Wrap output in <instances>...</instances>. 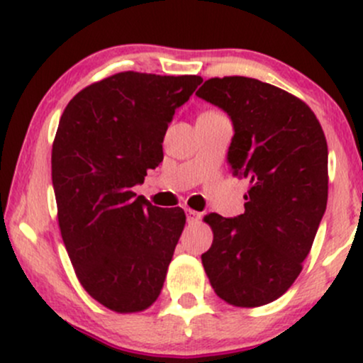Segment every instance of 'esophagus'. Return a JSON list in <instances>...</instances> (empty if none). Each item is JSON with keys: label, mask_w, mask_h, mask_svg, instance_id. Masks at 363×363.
Segmentation results:
<instances>
[{"label": "esophagus", "mask_w": 363, "mask_h": 363, "mask_svg": "<svg viewBox=\"0 0 363 363\" xmlns=\"http://www.w3.org/2000/svg\"><path fill=\"white\" fill-rule=\"evenodd\" d=\"M186 215H187V223H196L199 220V216H201V215L198 213V211L191 210V208H187Z\"/></svg>", "instance_id": "1"}]
</instances>
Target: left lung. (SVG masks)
Segmentation results:
<instances>
[{
  "label": "left lung",
  "instance_id": "8db88e82",
  "mask_svg": "<svg viewBox=\"0 0 363 363\" xmlns=\"http://www.w3.org/2000/svg\"><path fill=\"white\" fill-rule=\"evenodd\" d=\"M196 95L230 116L227 160L249 181L242 215L205 216L213 244L203 268L222 301L264 306L297 280L326 211V136L306 102L256 78H210Z\"/></svg>",
  "mask_w": 363,
  "mask_h": 363
}]
</instances>
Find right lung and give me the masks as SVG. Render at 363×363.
Masks as SVG:
<instances>
[{
  "instance_id": "right-lung-1",
  "label": "right lung",
  "mask_w": 363,
  "mask_h": 363,
  "mask_svg": "<svg viewBox=\"0 0 363 363\" xmlns=\"http://www.w3.org/2000/svg\"><path fill=\"white\" fill-rule=\"evenodd\" d=\"M203 82L196 74L123 72L78 91L52 143L62 242L82 286L107 309H148L164 286L184 210L133 191L164 160L165 131Z\"/></svg>"
}]
</instances>
